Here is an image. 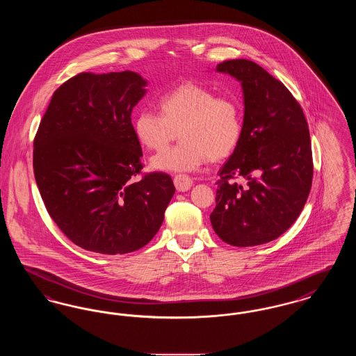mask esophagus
Returning <instances> with one entry per match:
<instances>
[{"label":"esophagus","instance_id":"esophagus-1","mask_svg":"<svg viewBox=\"0 0 356 356\" xmlns=\"http://www.w3.org/2000/svg\"><path fill=\"white\" fill-rule=\"evenodd\" d=\"M173 183H175V186L179 192H186L192 186V180L186 175H176L173 177Z\"/></svg>","mask_w":356,"mask_h":356}]
</instances>
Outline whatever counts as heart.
Masks as SVG:
<instances>
[{
    "label": "heart",
    "mask_w": 356,
    "mask_h": 356,
    "mask_svg": "<svg viewBox=\"0 0 356 356\" xmlns=\"http://www.w3.org/2000/svg\"><path fill=\"white\" fill-rule=\"evenodd\" d=\"M160 113L136 116L138 141L156 152L165 149L177 135L181 143L152 159L153 168L165 172L196 170L208 160L219 163L236 151L243 136V108L236 97L218 96L207 86L183 83L159 102Z\"/></svg>",
    "instance_id": "heart-1"
}]
</instances>
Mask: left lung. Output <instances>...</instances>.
Segmentation results:
<instances>
[{
    "instance_id": "8db88e82",
    "label": "left lung",
    "mask_w": 356,
    "mask_h": 356,
    "mask_svg": "<svg viewBox=\"0 0 356 356\" xmlns=\"http://www.w3.org/2000/svg\"><path fill=\"white\" fill-rule=\"evenodd\" d=\"M216 70L241 83L244 121L209 219L222 241L260 245L283 235L305 208L314 176L308 124L286 85L254 61L228 60Z\"/></svg>"
}]
</instances>
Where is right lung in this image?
I'll return each instance as SVG.
<instances>
[{"label":"right lung","instance_id":"1","mask_svg":"<svg viewBox=\"0 0 356 356\" xmlns=\"http://www.w3.org/2000/svg\"><path fill=\"white\" fill-rule=\"evenodd\" d=\"M147 81L135 72L80 73L51 96L34 137L42 202L63 234L86 251L129 254L160 229L175 193L170 175L141 173L132 109Z\"/></svg>","mask_w":356,"mask_h":356}]
</instances>
